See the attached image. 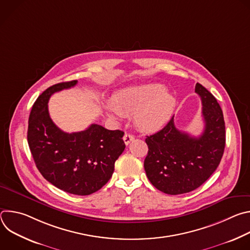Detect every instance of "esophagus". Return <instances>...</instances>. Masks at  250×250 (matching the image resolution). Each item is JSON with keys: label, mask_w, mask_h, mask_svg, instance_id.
Wrapping results in <instances>:
<instances>
[{"label": "esophagus", "mask_w": 250, "mask_h": 250, "mask_svg": "<svg viewBox=\"0 0 250 250\" xmlns=\"http://www.w3.org/2000/svg\"><path fill=\"white\" fill-rule=\"evenodd\" d=\"M133 139H134V136H133L132 134H130V133H125V134L124 135V141H125V144L126 146H128Z\"/></svg>", "instance_id": "obj_1"}]
</instances>
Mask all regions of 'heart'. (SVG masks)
<instances>
[{
  "label": "heart",
  "mask_w": 250,
  "mask_h": 250,
  "mask_svg": "<svg viewBox=\"0 0 250 250\" xmlns=\"http://www.w3.org/2000/svg\"><path fill=\"white\" fill-rule=\"evenodd\" d=\"M176 106L175 98L161 84H146L116 93L112 104L106 106L115 119L134 115L135 124L146 131L162 128L171 119Z\"/></svg>",
  "instance_id": "b5f03b06"
}]
</instances>
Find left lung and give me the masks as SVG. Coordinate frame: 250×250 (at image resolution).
Listing matches in <instances>:
<instances>
[{
	"instance_id": "8db88e82",
	"label": "left lung",
	"mask_w": 250,
	"mask_h": 250,
	"mask_svg": "<svg viewBox=\"0 0 250 250\" xmlns=\"http://www.w3.org/2000/svg\"><path fill=\"white\" fill-rule=\"evenodd\" d=\"M195 92L202 101L205 122L200 136L176 128L173 117L161 130L146 138V176L165 194L180 195L199 188L216 171L224 154L226 126L221 106L201 84H196Z\"/></svg>"
}]
</instances>
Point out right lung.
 Masks as SVG:
<instances>
[{
    "mask_svg": "<svg viewBox=\"0 0 250 250\" xmlns=\"http://www.w3.org/2000/svg\"><path fill=\"white\" fill-rule=\"evenodd\" d=\"M77 82L55 84L34 102L28 119L27 142L35 165L49 183L67 193L86 196L111 179L115 162L125 145V132L119 129L109 130L93 124L85 130L68 133L52 122L49 98Z\"/></svg>",
    "mask_w": 250,
    "mask_h": 250,
    "instance_id": "right-lung-1",
    "label": "right lung"
}]
</instances>
